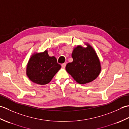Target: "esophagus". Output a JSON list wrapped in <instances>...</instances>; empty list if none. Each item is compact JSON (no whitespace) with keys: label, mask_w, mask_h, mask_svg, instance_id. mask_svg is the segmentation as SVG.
Wrapping results in <instances>:
<instances>
[{"label":"esophagus","mask_w":129,"mask_h":129,"mask_svg":"<svg viewBox=\"0 0 129 129\" xmlns=\"http://www.w3.org/2000/svg\"><path fill=\"white\" fill-rule=\"evenodd\" d=\"M61 67L62 68H65V67H66V64L65 63H64V64H61Z\"/></svg>","instance_id":"obj_1"}]
</instances>
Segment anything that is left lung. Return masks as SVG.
I'll list each match as a JSON object with an SVG mask.
<instances>
[{
  "mask_svg": "<svg viewBox=\"0 0 129 129\" xmlns=\"http://www.w3.org/2000/svg\"><path fill=\"white\" fill-rule=\"evenodd\" d=\"M86 48L78 45L73 51V61L68 63L65 69L73 79L80 84L94 80L101 72L100 60L92 46L86 43Z\"/></svg>",
  "mask_w": 129,
  "mask_h": 129,
  "instance_id": "left-lung-1",
  "label": "left lung"
}]
</instances>
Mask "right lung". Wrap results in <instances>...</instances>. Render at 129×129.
Listing matches in <instances>:
<instances>
[{
    "mask_svg": "<svg viewBox=\"0 0 129 129\" xmlns=\"http://www.w3.org/2000/svg\"><path fill=\"white\" fill-rule=\"evenodd\" d=\"M60 68L56 57L49 56L46 50L32 55L27 64L26 73L33 83L45 85L50 82Z\"/></svg>",
    "mask_w": 129,
    "mask_h": 129,
    "instance_id": "right-lung-1",
    "label": "right lung"
}]
</instances>
